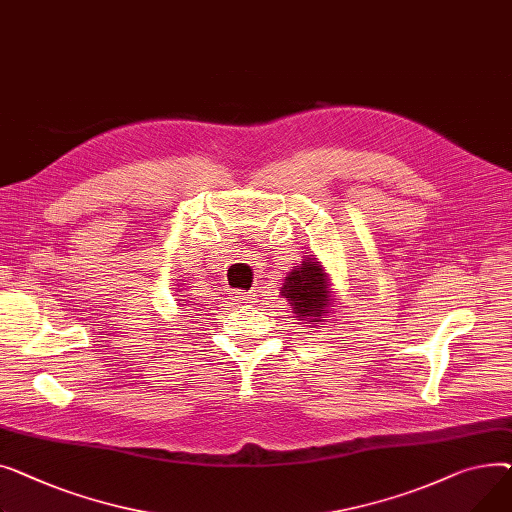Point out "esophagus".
<instances>
[{"instance_id": "obj_1", "label": "esophagus", "mask_w": 512, "mask_h": 512, "mask_svg": "<svg viewBox=\"0 0 512 512\" xmlns=\"http://www.w3.org/2000/svg\"><path fill=\"white\" fill-rule=\"evenodd\" d=\"M254 297L256 295L252 291H235V299H237V302H242V304H252Z\"/></svg>"}]
</instances>
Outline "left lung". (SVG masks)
<instances>
[{"instance_id": "8db88e82", "label": "left lung", "mask_w": 512, "mask_h": 512, "mask_svg": "<svg viewBox=\"0 0 512 512\" xmlns=\"http://www.w3.org/2000/svg\"><path fill=\"white\" fill-rule=\"evenodd\" d=\"M281 293L293 306V314H297V318L322 322V316L328 314L330 299L326 287V273L312 258L304 260L302 266L291 270L285 277Z\"/></svg>"}]
</instances>
